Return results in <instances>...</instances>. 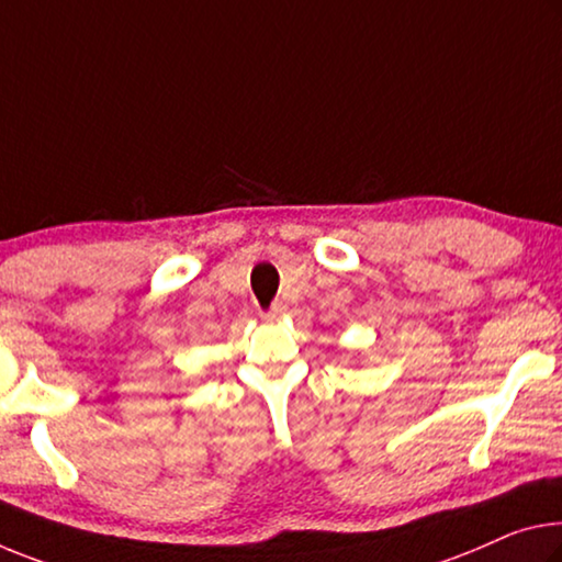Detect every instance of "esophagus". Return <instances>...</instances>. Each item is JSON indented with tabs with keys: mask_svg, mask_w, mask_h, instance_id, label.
I'll return each instance as SVG.
<instances>
[{
	"mask_svg": "<svg viewBox=\"0 0 562 562\" xmlns=\"http://www.w3.org/2000/svg\"><path fill=\"white\" fill-rule=\"evenodd\" d=\"M284 310H288V307H284L282 302H274V305H272L270 310H267V313H262V317H265V319H280V317L284 315Z\"/></svg>",
	"mask_w": 562,
	"mask_h": 562,
	"instance_id": "1",
	"label": "esophagus"
}]
</instances>
